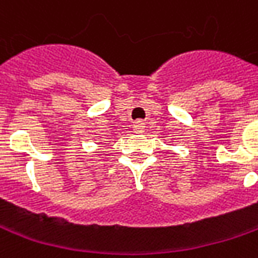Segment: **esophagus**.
I'll return each instance as SVG.
<instances>
[{
	"mask_svg": "<svg viewBox=\"0 0 258 258\" xmlns=\"http://www.w3.org/2000/svg\"><path fill=\"white\" fill-rule=\"evenodd\" d=\"M133 125H134L135 133H141V131H144V128H145V123L142 120H137V121H134Z\"/></svg>",
	"mask_w": 258,
	"mask_h": 258,
	"instance_id": "obj_1",
	"label": "esophagus"
}]
</instances>
